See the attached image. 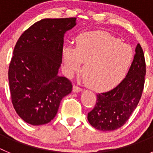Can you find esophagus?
Segmentation results:
<instances>
[{
    "label": "esophagus",
    "mask_w": 153,
    "mask_h": 153,
    "mask_svg": "<svg viewBox=\"0 0 153 153\" xmlns=\"http://www.w3.org/2000/svg\"><path fill=\"white\" fill-rule=\"evenodd\" d=\"M73 90H74V92H75V93H79V92L83 91V89L80 88V87H79V86H74Z\"/></svg>",
    "instance_id": "34e87169"
}]
</instances>
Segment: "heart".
<instances>
[{
	"label": "heart",
	"instance_id": "1",
	"mask_svg": "<svg viewBox=\"0 0 153 153\" xmlns=\"http://www.w3.org/2000/svg\"><path fill=\"white\" fill-rule=\"evenodd\" d=\"M62 56L67 75L72 76L84 63L86 84L97 91H105L125 77L133 60V51L109 33L95 31L78 36L76 47H64Z\"/></svg>",
	"mask_w": 153,
	"mask_h": 153
}]
</instances>
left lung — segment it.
I'll return each mask as SVG.
<instances>
[{
    "mask_svg": "<svg viewBox=\"0 0 153 153\" xmlns=\"http://www.w3.org/2000/svg\"><path fill=\"white\" fill-rule=\"evenodd\" d=\"M146 72L144 53L138 44L126 76L113 90L97 95L95 107L87 116L90 125L100 131L116 130L123 126L140 102Z\"/></svg>",
    "mask_w": 153,
    "mask_h": 153,
    "instance_id": "obj_1",
    "label": "left lung"
}]
</instances>
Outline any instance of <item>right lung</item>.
<instances>
[{"label":"right lung","instance_id":"1","mask_svg":"<svg viewBox=\"0 0 153 153\" xmlns=\"http://www.w3.org/2000/svg\"><path fill=\"white\" fill-rule=\"evenodd\" d=\"M76 21L43 19L24 31L14 47L8 70L12 103L19 117L30 125L51 122L62 99L72 91L70 81L58 71L63 36Z\"/></svg>","mask_w":153,"mask_h":153}]
</instances>
